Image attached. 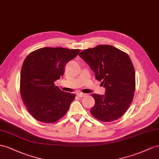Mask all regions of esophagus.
I'll return each mask as SVG.
<instances>
[{"instance_id": "obj_1", "label": "esophagus", "mask_w": 159, "mask_h": 159, "mask_svg": "<svg viewBox=\"0 0 159 159\" xmlns=\"http://www.w3.org/2000/svg\"><path fill=\"white\" fill-rule=\"evenodd\" d=\"M76 95H77V96H78V97H85L86 94L83 93L78 92V93H76Z\"/></svg>"}]
</instances>
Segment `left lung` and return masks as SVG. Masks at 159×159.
Listing matches in <instances>:
<instances>
[{"label": "left lung", "instance_id": "obj_1", "mask_svg": "<svg viewBox=\"0 0 159 159\" xmlns=\"http://www.w3.org/2000/svg\"><path fill=\"white\" fill-rule=\"evenodd\" d=\"M79 56L106 89L105 95L91 94L95 101L91 115L105 122L119 119L132 102L135 90V72L129 56L108 44L84 50Z\"/></svg>", "mask_w": 159, "mask_h": 159}]
</instances>
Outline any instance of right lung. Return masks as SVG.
<instances>
[{
  "label": "right lung",
  "instance_id": "right-lung-1",
  "mask_svg": "<svg viewBox=\"0 0 159 159\" xmlns=\"http://www.w3.org/2000/svg\"><path fill=\"white\" fill-rule=\"evenodd\" d=\"M79 49L44 47L30 52L22 66L20 93L34 119L53 123L64 116L75 98L54 84L64 75L65 66L80 52Z\"/></svg>",
  "mask_w": 159,
  "mask_h": 159
}]
</instances>
